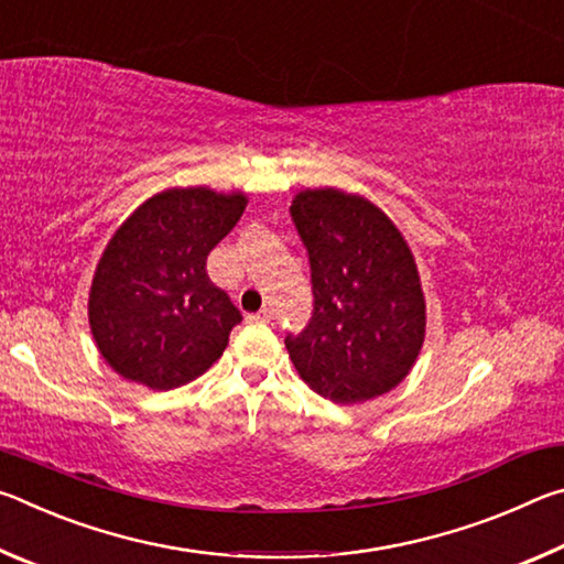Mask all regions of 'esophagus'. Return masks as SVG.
Listing matches in <instances>:
<instances>
[{"mask_svg":"<svg viewBox=\"0 0 564 564\" xmlns=\"http://www.w3.org/2000/svg\"><path fill=\"white\" fill-rule=\"evenodd\" d=\"M248 321H253V323H271L273 321V313L269 308H261L259 313H251V316H248Z\"/></svg>","mask_w":564,"mask_h":564,"instance_id":"obj_1","label":"esophagus"}]
</instances>
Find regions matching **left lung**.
<instances>
[{
  "label": "left lung",
  "instance_id": "8db88e82",
  "mask_svg": "<svg viewBox=\"0 0 564 564\" xmlns=\"http://www.w3.org/2000/svg\"><path fill=\"white\" fill-rule=\"evenodd\" d=\"M291 218L311 263L313 313L285 348L318 395L360 403L393 390L425 338V299L405 238L378 206L301 191Z\"/></svg>",
  "mask_w": 564,
  "mask_h": 564
}]
</instances>
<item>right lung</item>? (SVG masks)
<instances>
[{
    "label": "right lung",
    "instance_id": "right-lung-1",
    "mask_svg": "<svg viewBox=\"0 0 564 564\" xmlns=\"http://www.w3.org/2000/svg\"><path fill=\"white\" fill-rule=\"evenodd\" d=\"M243 208V194L169 188L113 234L94 273L89 326L119 376L171 390L221 358L243 316L208 279L206 259Z\"/></svg>",
    "mask_w": 564,
    "mask_h": 564
}]
</instances>
